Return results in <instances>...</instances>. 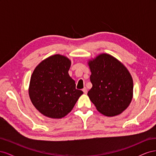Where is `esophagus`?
<instances>
[{
  "label": "esophagus",
  "mask_w": 156,
  "mask_h": 156,
  "mask_svg": "<svg viewBox=\"0 0 156 156\" xmlns=\"http://www.w3.org/2000/svg\"><path fill=\"white\" fill-rule=\"evenodd\" d=\"M83 92H84V94H87V88L84 87V88L83 89Z\"/></svg>",
  "instance_id": "1"
}]
</instances>
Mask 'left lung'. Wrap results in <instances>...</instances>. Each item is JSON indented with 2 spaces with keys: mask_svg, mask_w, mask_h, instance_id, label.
I'll return each mask as SVG.
<instances>
[{
  "mask_svg": "<svg viewBox=\"0 0 156 156\" xmlns=\"http://www.w3.org/2000/svg\"><path fill=\"white\" fill-rule=\"evenodd\" d=\"M92 87L88 92L96 109L107 116H117L125 111L133 95V82L125 66L107 53L88 61Z\"/></svg>",
  "mask_w": 156,
  "mask_h": 156,
  "instance_id": "1",
  "label": "left lung"
}]
</instances>
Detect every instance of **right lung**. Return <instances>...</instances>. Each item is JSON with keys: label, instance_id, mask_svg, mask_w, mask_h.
<instances>
[{"label": "right lung", "instance_id": "obj_1", "mask_svg": "<svg viewBox=\"0 0 156 156\" xmlns=\"http://www.w3.org/2000/svg\"><path fill=\"white\" fill-rule=\"evenodd\" d=\"M71 60L56 54L42 60L31 75L29 94L33 105L51 119H62L73 109L83 91L75 88L68 71Z\"/></svg>", "mask_w": 156, "mask_h": 156}]
</instances>
